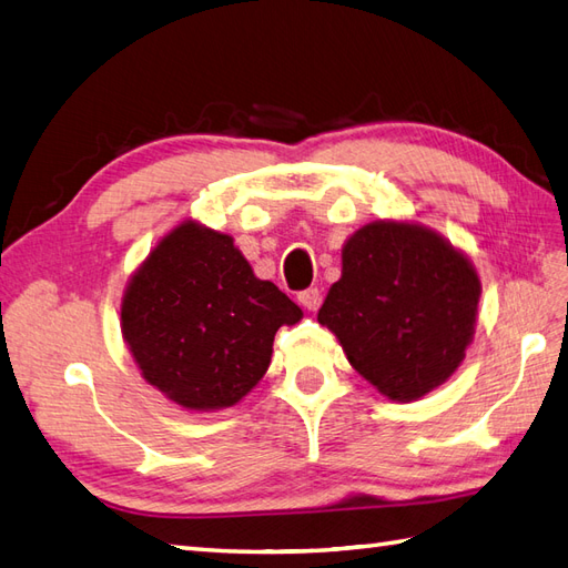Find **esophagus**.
<instances>
[{"instance_id": "obj_1", "label": "esophagus", "mask_w": 568, "mask_h": 568, "mask_svg": "<svg viewBox=\"0 0 568 568\" xmlns=\"http://www.w3.org/2000/svg\"><path fill=\"white\" fill-rule=\"evenodd\" d=\"M297 300H300V305L305 307L307 312H316V310H320V305H322V293L316 287H310V290H302V293L297 295Z\"/></svg>"}]
</instances>
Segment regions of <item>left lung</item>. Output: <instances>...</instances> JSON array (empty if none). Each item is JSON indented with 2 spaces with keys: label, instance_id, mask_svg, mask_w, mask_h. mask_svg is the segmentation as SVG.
I'll use <instances>...</instances> for the list:
<instances>
[{
  "label": "left lung",
  "instance_id": "1",
  "mask_svg": "<svg viewBox=\"0 0 568 568\" xmlns=\"http://www.w3.org/2000/svg\"><path fill=\"white\" fill-rule=\"evenodd\" d=\"M341 278L316 314L348 363L392 402L440 387L471 344L481 283L471 261L418 222L351 234Z\"/></svg>",
  "mask_w": 568,
  "mask_h": 568
}]
</instances>
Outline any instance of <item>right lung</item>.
<instances>
[{"mask_svg": "<svg viewBox=\"0 0 568 568\" xmlns=\"http://www.w3.org/2000/svg\"><path fill=\"white\" fill-rule=\"evenodd\" d=\"M302 310L258 281L230 234L186 220L130 275L121 332L142 377L189 412L234 406L266 375Z\"/></svg>", "mask_w": 568, "mask_h": 568, "instance_id": "obj_1", "label": "right lung"}]
</instances>
